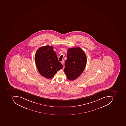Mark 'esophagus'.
<instances>
[{
  "label": "esophagus",
  "instance_id": "1",
  "mask_svg": "<svg viewBox=\"0 0 126 126\" xmlns=\"http://www.w3.org/2000/svg\"><path fill=\"white\" fill-rule=\"evenodd\" d=\"M61 63L63 65V63H64V61H63V60L62 61H61Z\"/></svg>",
  "mask_w": 126,
  "mask_h": 126
}]
</instances>
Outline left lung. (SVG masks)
Instances as JSON below:
<instances>
[{
	"label": "left lung",
	"mask_w": 126,
	"mask_h": 126,
	"mask_svg": "<svg viewBox=\"0 0 126 126\" xmlns=\"http://www.w3.org/2000/svg\"><path fill=\"white\" fill-rule=\"evenodd\" d=\"M64 71L67 78L73 81L79 77L85 69L87 58L84 52L79 47L69 48Z\"/></svg>",
	"instance_id": "obj_1"
}]
</instances>
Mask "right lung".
Returning <instances> with one entry per match:
<instances>
[{
    "mask_svg": "<svg viewBox=\"0 0 126 126\" xmlns=\"http://www.w3.org/2000/svg\"><path fill=\"white\" fill-rule=\"evenodd\" d=\"M35 61L38 72L47 79L52 78L63 67L58 61L53 47L49 45L39 48L36 51Z\"/></svg>",
    "mask_w": 126,
    "mask_h": 126,
    "instance_id": "right-lung-1",
    "label": "right lung"
}]
</instances>
